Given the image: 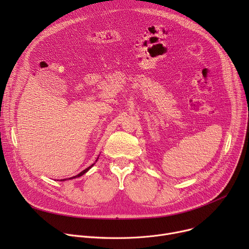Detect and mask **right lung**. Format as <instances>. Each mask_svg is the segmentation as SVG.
<instances>
[{
	"instance_id": "1",
	"label": "right lung",
	"mask_w": 249,
	"mask_h": 249,
	"mask_svg": "<svg viewBox=\"0 0 249 249\" xmlns=\"http://www.w3.org/2000/svg\"><path fill=\"white\" fill-rule=\"evenodd\" d=\"M98 159H99V158H98ZM98 159H97V160H98ZM97 160H96V161H97ZM94 164H95V163H93V164H91V165H89V167H87L86 169H84V171H83L82 173H80V174H78V175H76V176H74V177H71V178H70L69 179H71V178H78V177H82V176H83V175H85V174H86V173H87V172L89 171V168H90L91 166H93ZM65 179H67V178H64V179H61V180H65Z\"/></svg>"
}]
</instances>
